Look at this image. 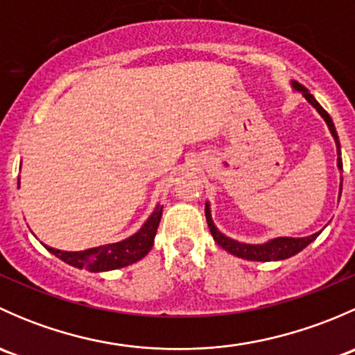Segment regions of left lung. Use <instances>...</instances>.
<instances>
[{
	"label": "left lung",
	"mask_w": 355,
	"mask_h": 355,
	"mask_svg": "<svg viewBox=\"0 0 355 355\" xmlns=\"http://www.w3.org/2000/svg\"><path fill=\"white\" fill-rule=\"evenodd\" d=\"M290 85H292L293 91L300 92V94H302V98H306V101L309 103V105L313 106V108L321 114V118H323L324 121H327L328 128H330V134H331L333 141H335L336 155H338V157H336V166H338V170L342 171V157H340L342 153H340V141H338V135H336L335 125H333L331 116L327 113V111L323 110V106H321L320 103L314 99V96L311 94V92L307 91V89L304 87L302 84L292 80V82H290ZM340 194H342V184H340ZM340 194H338V199H340ZM204 213H206L207 227H209L211 235H213L214 242H216V244L220 247H223L227 252L234 254V256L242 257V259H247V261H282V259H288V257L295 256L297 252H300L302 249H306V247L309 245L313 241H316L318 235L321 234V232H316V234L307 235V237H299V239H295V237H277V239H271V241L264 242V244H245V242L234 241V239L227 237V235L221 234V232L218 230L216 225H214V221H213V218H211L209 200H206V207H204Z\"/></svg>",
	"instance_id": "obj_1"
}]
</instances>
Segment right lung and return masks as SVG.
Segmentation results:
<instances>
[{
    "instance_id": "add662e5",
    "label": "right lung",
    "mask_w": 355,
    "mask_h": 355,
    "mask_svg": "<svg viewBox=\"0 0 355 355\" xmlns=\"http://www.w3.org/2000/svg\"><path fill=\"white\" fill-rule=\"evenodd\" d=\"M161 214H163V206L157 204L155 211L151 213V216L139 228V232H135L134 235H130L125 241L114 242V244L92 247V249L85 250H73V252L71 250L55 249V247H49L46 244L42 245L49 252L55 254L58 259H62L63 263L78 268V270H89L92 273L118 270V268H125L128 264L137 263V261H141L153 249Z\"/></svg>"
}]
</instances>
